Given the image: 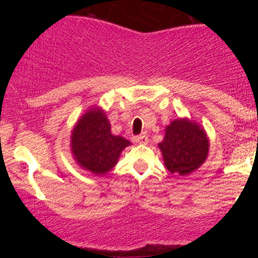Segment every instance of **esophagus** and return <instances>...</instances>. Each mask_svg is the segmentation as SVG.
Returning a JSON list of instances; mask_svg holds the SVG:
<instances>
[{"label":"esophagus","instance_id":"1","mask_svg":"<svg viewBox=\"0 0 258 258\" xmlns=\"http://www.w3.org/2000/svg\"><path fill=\"white\" fill-rule=\"evenodd\" d=\"M135 141L136 143L138 144H147L148 142H149V139H148L147 135H141V136H137V137H135Z\"/></svg>","mask_w":258,"mask_h":258}]
</instances>
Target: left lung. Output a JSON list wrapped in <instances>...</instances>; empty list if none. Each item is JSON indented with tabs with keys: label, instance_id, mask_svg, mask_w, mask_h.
Masks as SVG:
<instances>
[{
	"label": "left lung",
	"instance_id": "8db88e82",
	"mask_svg": "<svg viewBox=\"0 0 258 258\" xmlns=\"http://www.w3.org/2000/svg\"><path fill=\"white\" fill-rule=\"evenodd\" d=\"M159 148L171 173L184 176L199 168L209 153V139L198 123L178 119L166 127Z\"/></svg>",
	"mask_w": 258,
	"mask_h": 258
}]
</instances>
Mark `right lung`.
I'll return each instance as SVG.
<instances>
[{"label": "right lung", "mask_w": 258, "mask_h": 258, "mask_svg": "<svg viewBox=\"0 0 258 258\" xmlns=\"http://www.w3.org/2000/svg\"><path fill=\"white\" fill-rule=\"evenodd\" d=\"M127 139L114 136L105 114L92 109L79 120L72 135V152L80 166L94 174H104L116 165Z\"/></svg>", "instance_id": "add662e5"}]
</instances>
